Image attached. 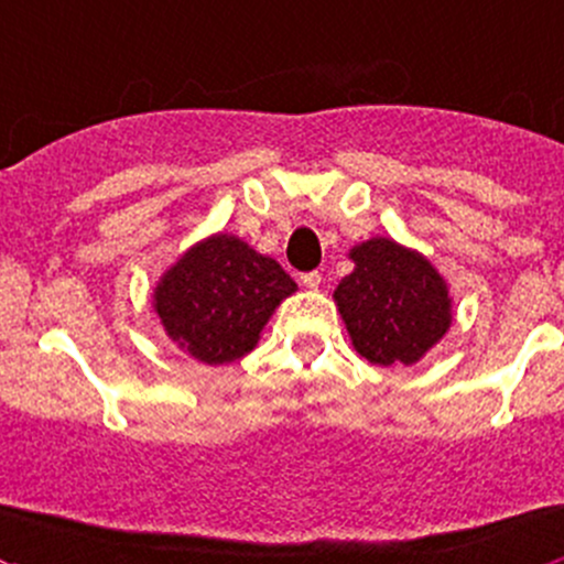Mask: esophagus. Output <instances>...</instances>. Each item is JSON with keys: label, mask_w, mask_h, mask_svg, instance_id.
<instances>
[{"label": "esophagus", "mask_w": 564, "mask_h": 564, "mask_svg": "<svg viewBox=\"0 0 564 564\" xmlns=\"http://www.w3.org/2000/svg\"><path fill=\"white\" fill-rule=\"evenodd\" d=\"M321 280H323L321 271H306V274H301V284H304V288H310V290L321 288Z\"/></svg>", "instance_id": "esophagus-1"}]
</instances>
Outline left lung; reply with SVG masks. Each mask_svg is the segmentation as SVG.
<instances>
[{"label": "left lung", "mask_w": 564, "mask_h": 564, "mask_svg": "<svg viewBox=\"0 0 564 564\" xmlns=\"http://www.w3.org/2000/svg\"><path fill=\"white\" fill-rule=\"evenodd\" d=\"M350 258L356 269L334 299L356 350L377 367L415 364L451 325L443 276L423 254L391 239L358 243Z\"/></svg>", "instance_id": "1"}]
</instances>
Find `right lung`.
<instances>
[{
  "instance_id": "add662e5",
  "label": "right lung",
  "mask_w": 564,
  "mask_h": 564,
  "mask_svg": "<svg viewBox=\"0 0 564 564\" xmlns=\"http://www.w3.org/2000/svg\"><path fill=\"white\" fill-rule=\"evenodd\" d=\"M295 282L276 260L236 236H212L189 249L154 290V310L167 336L203 364L247 356Z\"/></svg>"
}]
</instances>
